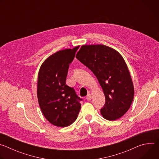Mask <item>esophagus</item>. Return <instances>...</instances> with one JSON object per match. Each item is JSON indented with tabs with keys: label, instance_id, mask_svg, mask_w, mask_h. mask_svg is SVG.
Instances as JSON below:
<instances>
[{
	"label": "esophagus",
	"instance_id": "1",
	"mask_svg": "<svg viewBox=\"0 0 159 159\" xmlns=\"http://www.w3.org/2000/svg\"><path fill=\"white\" fill-rule=\"evenodd\" d=\"M86 99H87V101H90V100H91V99H92V96L90 95V94H89L87 96Z\"/></svg>",
	"mask_w": 159,
	"mask_h": 159
}]
</instances>
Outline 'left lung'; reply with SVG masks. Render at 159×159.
<instances>
[{
  "label": "left lung",
  "instance_id": "left-lung-1",
  "mask_svg": "<svg viewBox=\"0 0 159 159\" xmlns=\"http://www.w3.org/2000/svg\"><path fill=\"white\" fill-rule=\"evenodd\" d=\"M76 58L97 77L106 103L101 109L104 118L115 121L129 109L134 87L127 65L120 53L104 44L82 45Z\"/></svg>",
  "mask_w": 159,
  "mask_h": 159
}]
</instances>
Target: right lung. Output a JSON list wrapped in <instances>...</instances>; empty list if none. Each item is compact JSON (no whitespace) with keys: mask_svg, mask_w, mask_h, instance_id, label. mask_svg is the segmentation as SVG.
<instances>
[{"mask_svg":"<svg viewBox=\"0 0 159 159\" xmlns=\"http://www.w3.org/2000/svg\"><path fill=\"white\" fill-rule=\"evenodd\" d=\"M79 47L58 51L41 64L38 76L37 96L42 113L52 125L66 127L77 119L81 108L73 88L66 85L69 64Z\"/></svg>","mask_w":159,"mask_h":159,"instance_id":"right-lung-1","label":"right lung"}]
</instances>
